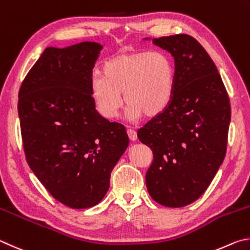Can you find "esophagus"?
<instances>
[{"label":"esophagus","instance_id":"esophagus-1","mask_svg":"<svg viewBox=\"0 0 250 250\" xmlns=\"http://www.w3.org/2000/svg\"><path fill=\"white\" fill-rule=\"evenodd\" d=\"M127 135L132 142H135L137 139V133L134 129H127Z\"/></svg>","mask_w":250,"mask_h":250}]
</instances>
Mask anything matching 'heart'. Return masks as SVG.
<instances>
[{
	"instance_id": "b5f03b06",
	"label": "heart",
	"mask_w": 250,
	"mask_h": 250,
	"mask_svg": "<svg viewBox=\"0 0 250 250\" xmlns=\"http://www.w3.org/2000/svg\"><path fill=\"white\" fill-rule=\"evenodd\" d=\"M102 77L94 76L90 94L105 118L115 117L122 105L121 93L133 118H154L171 103L176 87V64L165 51L123 52L102 64Z\"/></svg>"
}]
</instances>
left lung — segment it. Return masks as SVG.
I'll return each instance as SVG.
<instances>
[{
	"label": "left lung",
	"mask_w": 250,
	"mask_h": 250,
	"mask_svg": "<svg viewBox=\"0 0 250 250\" xmlns=\"http://www.w3.org/2000/svg\"><path fill=\"white\" fill-rule=\"evenodd\" d=\"M152 42L174 58L176 87L168 108L137 132L154 155L146 186L157 203L182 208L204 193L225 158L230 104L215 63L195 38L179 34Z\"/></svg>",
	"instance_id": "8db88e82"
}]
</instances>
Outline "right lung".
Segmentation results:
<instances>
[{
	"label": "right lung",
	"mask_w": 250,
	"mask_h": 250,
	"mask_svg": "<svg viewBox=\"0 0 250 250\" xmlns=\"http://www.w3.org/2000/svg\"><path fill=\"white\" fill-rule=\"evenodd\" d=\"M102 48L93 42L46 48L19 92L29 168L57 201L71 208L102 201L129 143L124 126L101 116L91 98L92 69Z\"/></svg>",
	"instance_id": "add662e5"
}]
</instances>
